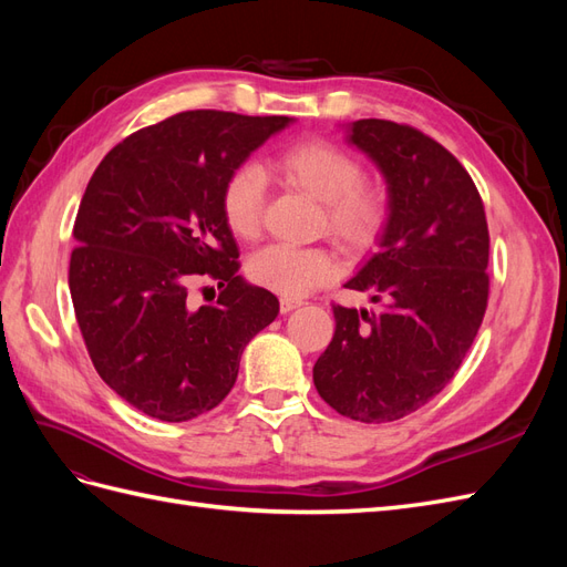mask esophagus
<instances>
[{
  "mask_svg": "<svg viewBox=\"0 0 567 567\" xmlns=\"http://www.w3.org/2000/svg\"><path fill=\"white\" fill-rule=\"evenodd\" d=\"M300 305H302V302L296 300V298H281L279 310H281V315H288V312H293L296 307H300Z\"/></svg>",
  "mask_w": 567,
  "mask_h": 567,
  "instance_id": "1",
  "label": "esophagus"
}]
</instances>
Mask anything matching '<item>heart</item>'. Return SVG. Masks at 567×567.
I'll return each mask as SVG.
<instances>
[{"label": "heart", "mask_w": 567, "mask_h": 567, "mask_svg": "<svg viewBox=\"0 0 567 567\" xmlns=\"http://www.w3.org/2000/svg\"><path fill=\"white\" fill-rule=\"evenodd\" d=\"M286 184L323 203V227L352 252L367 250L381 236L388 219V198L375 184L362 182L359 161L342 148L310 140L288 146L271 163ZM265 177L255 165H241L221 188V217L238 238H255L262 227ZM338 265L323 248L274 244L255 252L248 277L284 298H300L336 277Z\"/></svg>", "instance_id": "obj_1"}]
</instances>
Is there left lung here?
Returning a JSON list of instances; mask_svg holds the SVG:
<instances>
[{"instance_id":"1","label":"left lung","mask_w":567,"mask_h":567,"mask_svg":"<svg viewBox=\"0 0 567 567\" xmlns=\"http://www.w3.org/2000/svg\"><path fill=\"white\" fill-rule=\"evenodd\" d=\"M348 144L388 184L379 250L346 284L379 310L333 305L336 333L315 385L338 414L398 421L431 402L471 350L487 310L489 231L483 198L452 153L390 120H357Z\"/></svg>"}]
</instances>
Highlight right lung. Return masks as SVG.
Wrapping results in <instances>:
<instances>
[{"mask_svg":"<svg viewBox=\"0 0 567 567\" xmlns=\"http://www.w3.org/2000/svg\"><path fill=\"white\" fill-rule=\"evenodd\" d=\"M286 115L186 111L120 142L99 163L75 217L68 286L92 364L134 409L167 423L215 409L252 336L279 315L238 274L221 188ZM208 276L223 293L196 308Z\"/></svg>","mask_w":567,"mask_h":567,"instance_id":"right-lung-1","label":"right lung"}]
</instances>
